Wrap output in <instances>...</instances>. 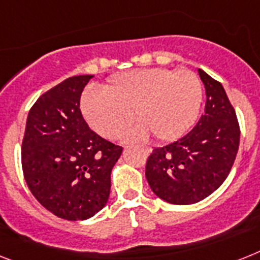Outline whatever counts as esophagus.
Returning <instances> with one entry per match:
<instances>
[{
    "mask_svg": "<svg viewBox=\"0 0 260 260\" xmlns=\"http://www.w3.org/2000/svg\"><path fill=\"white\" fill-rule=\"evenodd\" d=\"M143 151H144V153L147 156H148L149 153H151V148H143Z\"/></svg>",
    "mask_w": 260,
    "mask_h": 260,
    "instance_id": "1",
    "label": "esophagus"
}]
</instances>
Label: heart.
I'll use <instances>...</instances> for the list:
<instances>
[{"mask_svg":"<svg viewBox=\"0 0 260 260\" xmlns=\"http://www.w3.org/2000/svg\"><path fill=\"white\" fill-rule=\"evenodd\" d=\"M203 88L191 71L137 69L109 80L104 92L86 90L81 101L86 123L100 136H117L132 120L140 123L123 135L125 141H172L187 132L199 116Z\"/></svg>","mask_w":260,"mask_h":260,"instance_id":"1","label":"heart"}]
</instances>
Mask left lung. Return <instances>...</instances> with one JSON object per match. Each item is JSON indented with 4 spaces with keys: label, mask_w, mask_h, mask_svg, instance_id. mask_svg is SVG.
<instances>
[{
    "label": "left lung",
    "mask_w": 260,
    "mask_h": 260,
    "mask_svg": "<svg viewBox=\"0 0 260 260\" xmlns=\"http://www.w3.org/2000/svg\"><path fill=\"white\" fill-rule=\"evenodd\" d=\"M206 108L191 132L152 151L145 178L156 196L171 204L198 203L229 176L239 148L235 111L220 82L199 69Z\"/></svg>",
    "instance_id": "1"
}]
</instances>
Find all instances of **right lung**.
Returning a JSON list of instances; mask_svg holds the SVG:
<instances>
[{
    "label": "right lung",
    "instance_id": "obj_1",
    "mask_svg": "<svg viewBox=\"0 0 260 260\" xmlns=\"http://www.w3.org/2000/svg\"><path fill=\"white\" fill-rule=\"evenodd\" d=\"M93 76H73L39 97L22 140V171L40 204L61 219L85 220L107 204L123 148L90 131L80 97Z\"/></svg>",
    "mask_w": 260,
    "mask_h": 260
}]
</instances>
